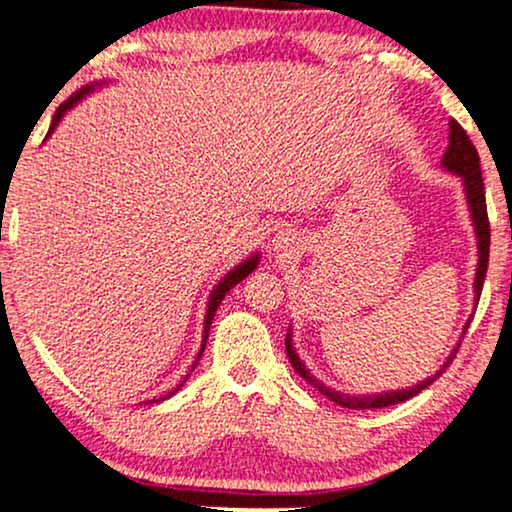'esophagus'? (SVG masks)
Instances as JSON below:
<instances>
[{"label": "esophagus", "mask_w": 512, "mask_h": 512, "mask_svg": "<svg viewBox=\"0 0 512 512\" xmlns=\"http://www.w3.org/2000/svg\"><path fill=\"white\" fill-rule=\"evenodd\" d=\"M290 243H295L293 238H290V231H281V234L276 236L274 248H276V250H283V252H286V250L290 248Z\"/></svg>", "instance_id": "1"}]
</instances>
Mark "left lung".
Listing matches in <instances>:
<instances>
[{
	"label": "left lung",
	"instance_id": "obj_1",
	"mask_svg": "<svg viewBox=\"0 0 512 512\" xmlns=\"http://www.w3.org/2000/svg\"><path fill=\"white\" fill-rule=\"evenodd\" d=\"M442 167L446 172L456 174L463 181V193H465V203H468L470 210V219H472V229H475V238H477V269H475V307L480 302L482 295V286H484V276H487V264H489V217H487V198H484V181H482V170H480V155H477V148L472 146V141L465 129L458 125L456 120L449 122V146H446V153L442 155ZM472 316L465 321L461 338L468 331ZM458 347H461V340L456 342V347L451 349V354L446 357L444 366L439 368L435 375L430 378L420 380V383L406 387V390H387V392H378V394H347V392H338L333 387L323 385L319 378H314L309 373V368L302 364V359L297 357L295 347H293V328H288L286 333V352L290 364L297 373L307 380L309 385H314L323 397H328L331 401H335L338 406H345V409H383V406H392L399 404V401H406L411 397H416L418 392H423L425 387H430L435 380L446 371V366L451 364L456 357Z\"/></svg>",
	"mask_w": 512,
	"mask_h": 512
}]
</instances>
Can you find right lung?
I'll list each match as a JSON object with an SVG mask.
<instances>
[{
  "mask_svg": "<svg viewBox=\"0 0 512 512\" xmlns=\"http://www.w3.org/2000/svg\"><path fill=\"white\" fill-rule=\"evenodd\" d=\"M106 80H101V82H92V84H87V87H82L80 92H75L73 96H70L68 101H63L61 106H58V111L54 113V120H51V127H49V134H47V139L51 137V134H54V129L58 127V122L63 120V115H66L68 111H73V108L77 106V103H80L84 96H89L92 92H96V89H101V87H106ZM44 139V141H47ZM260 252H252L250 257H245V260L241 262V264H236L234 269L231 271H226L224 274V278L222 281L217 283L215 288H212V293H210V297H208V309H205V323H203V345H200V349H198V357H196V361H193V366H191V371L193 368H196V364L200 361V357H203V352H205V342H208V333H210V326H212V319H215V314H217V309H219V304H222V300H224V295L229 293L231 288L234 286H238V283L243 281L245 276L248 274H252V271L257 269V264H260ZM189 375L191 373H186L184 375V380H181V383L174 387L172 392H167L165 397H160V399H153V401H163V399H167V397H172L174 392H179V387L186 383V380H189Z\"/></svg>",
  "mask_w": 512,
  "mask_h": 512,
  "instance_id": "1",
  "label": "right lung"
}]
</instances>
